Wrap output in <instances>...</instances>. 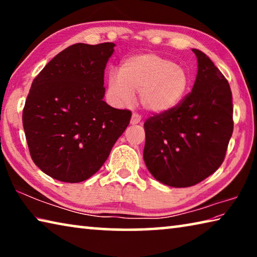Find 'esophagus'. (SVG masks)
Returning <instances> with one entry per match:
<instances>
[{
	"mask_svg": "<svg viewBox=\"0 0 257 257\" xmlns=\"http://www.w3.org/2000/svg\"><path fill=\"white\" fill-rule=\"evenodd\" d=\"M141 120H142V118H141V115L139 114H137V113H133V116H132V120H130V123L132 124H138L139 122H141Z\"/></svg>",
	"mask_w": 257,
	"mask_h": 257,
	"instance_id": "1",
	"label": "esophagus"
}]
</instances>
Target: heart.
Returning <instances> with one entry per match:
<instances>
[{"label":"heart","mask_w":257,"mask_h":257,"mask_svg":"<svg viewBox=\"0 0 257 257\" xmlns=\"http://www.w3.org/2000/svg\"><path fill=\"white\" fill-rule=\"evenodd\" d=\"M190 78L175 61L156 53H142L125 58L118 75L107 77L108 96L116 105H127L139 93L146 111L161 114L173 110L188 93Z\"/></svg>","instance_id":"b5f03b06"}]
</instances>
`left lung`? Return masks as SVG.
I'll list each match as a JSON object with an SVG mask.
<instances>
[{
	"instance_id": "1",
	"label": "left lung",
	"mask_w": 257,
	"mask_h": 257,
	"mask_svg": "<svg viewBox=\"0 0 257 257\" xmlns=\"http://www.w3.org/2000/svg\"><path fill=\"white\" fill-rule=\"evenodd\" d=\"M193 52L198 68L193 90L173 110L144 123L146 167L176 188L196 185L219 169L233 130L228 80L205 53Z\"/></svg>"
}]
</instances>
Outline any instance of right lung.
Segmentation results:
<instances>
[{
    "label": "right lung",
    "mask_w": 257,
    "mask_h": 257,
    "mask_svg": "<svg viewBox=\"0 0 257 257\" xmlns=\"http://www.w3.org/2000/svg\"><path fill=\"white\" fill-rule=\"evenodd\" d=\"M114 46L73 44L33 81L23 112L26 139L34 163L56 180L92 177L128 127L132 112L103 101L104 69Z\"/></svg>",
    "instance_id": "add662e5"
}]
</instances>
